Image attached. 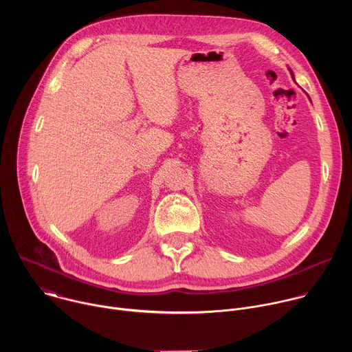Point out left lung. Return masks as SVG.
Listing matches in <instances>:
<instances>
[{
	"mask_svg": "<svg viewBox=\"0 0 352 352\" xmlns=\"http://www.w3.org/2000/svg\"><path fill=\"white\" fill-rule=\"evenodd\" d=\"M291 76H292V78H294V74H292V71H291ZM309 100H311V98H309Z\"/></svg>",
	"mask_w": 352,
	"mask_h": 352,
	"instance_id": "left-lung-1",
	"label": "left lung"
}]
</instances>
